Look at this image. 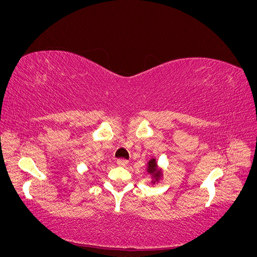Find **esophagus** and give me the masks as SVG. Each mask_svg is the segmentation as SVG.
Returning <instances> with one entry per match:
<instances>
[{"label":"esophagus","instance_id":"1","mask_svg":"<svg viewBox=\"0 0 257 257\" xmlns=\"http://www.w3.org/2000/svg\"><path fill=\"white\" fill-rule=\"evenodd\" d=\"M115 164L118 165V166H121V167H125V166L127 165V161H126V160L120 159V160H118V161L115 162Z\"/></svg>","mask_w":257,"mask_h":257}]
</instances>
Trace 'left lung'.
<instances>
[{
	"mask_svg": "<svg viewBox=\"0 0 257 257\" xmlns=\"http://www.w3.org/2000/svg\"><path fill=\"white\" fill-rule=\"evenodd\" d=\"M146 172L151 178V184H158L163 179V169L159 166L158 161L155 158L148 161Z\"/></svg>",
	"mask_w": 257,
	"mask_h": 257,
	"instance_id": "left-lung-1",
	"label": "left lung"
}]
</instances>
